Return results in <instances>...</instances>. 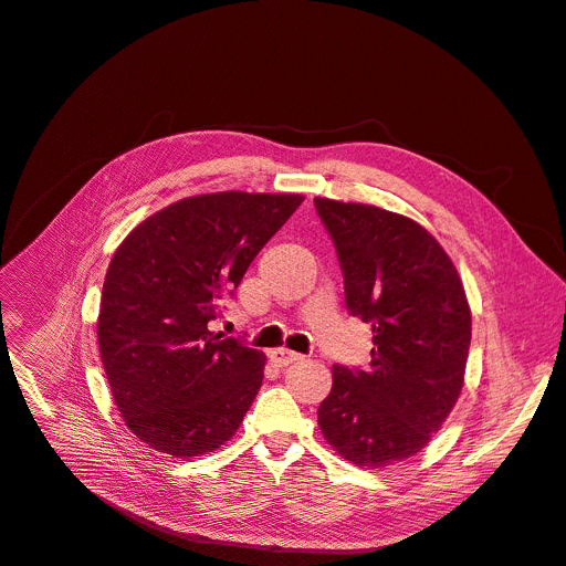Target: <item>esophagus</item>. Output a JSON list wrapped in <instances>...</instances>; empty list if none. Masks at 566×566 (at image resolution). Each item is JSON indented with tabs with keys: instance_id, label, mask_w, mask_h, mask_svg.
I'll use <instances>...</instances> for the list:
<instances>
[{
	"instance_id": "34e87169",
	"label": "esophagus",
	"mask_w": 566,
	"mask_h": 566,
	"mask_svg": "<svg viewBox=\"0 0 566 566\" xmlns=\"http://www.w3.org/2000/svg\"><path fill=\"white\" fill-rule=\"evenodd\" d=\"M269 357H272V361L276 366H287V364H294V361L302 359V355L294 353V349H290V347H276V349H272V353H269Z\"/></svg>"
}]
</instances>
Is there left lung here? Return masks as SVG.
I'll list each match as a JSON object with an SVG mask.
<instances>
[{
  "label": "left lung",
  "instance_id": "8db88e82",
  "mask_svg": "<svg viewBox=\"0 0 566 566\" xmlns=\"http://www.w3.org/2000/svg\"><path fill=\"white\" fill-rule=\"evenodd\" d=\"M343 269L347 311L373 325L366 370L332 368L322 436L340 459L378 470L419 453L465 382L472 313L440 241L402 213L315 198Z\"/></svg>",
  "mask_w": 566,
  "mask_h": 566
}]
</instances>
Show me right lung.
Segmentation results:
<instances>
[{
  "instance_id": "obj_1",
  "label": "right lung",
  "mask_w": 566,
  "mask_h": 566,
  "mask_svg": "<svg viewBox=\"0 0 566 566\" xmlns=\"http://www.w3.org/2000/svg\"><path fill=\"white\" fill-rule=\"evenodd\" d=\"M302 202L300 193L191 196L117 247L101 292L98 353L124 423L149 449L193 459L244 421L266 357L207 325Z\"/></svg>"
}]
</instances>
